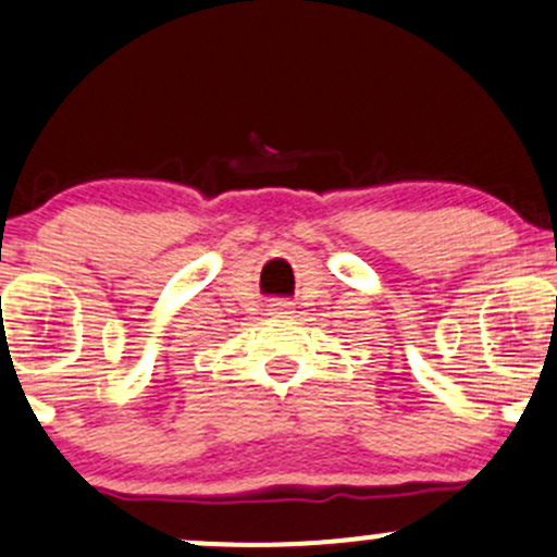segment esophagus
I'll return each instance as SVG.
<instances>
[{
	"mask_svg": "<svg viewBox=\"0 0 557 557\" xmlns=\"http://www.w3.org/2000/svg\"><path fill=\"white\" fill-rule=\"evenodd\" d=\"M290 311H293L290 300H274V304H270L272 317H285V314H290Z\"/></svg>",
	"mask_w": 557,
	"mask_h": 557,
	"instance_id": "esophagus-1",
	"label": "esophagus"
}]
</instances>
